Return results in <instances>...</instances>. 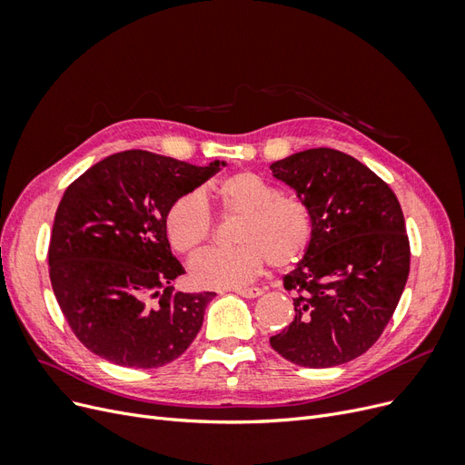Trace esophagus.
I'll list each match as a JSON object with an SVG mask.
<instances>
[{
    "instance_id": "esophagus-1",
    "label": "esophagus",
    "mask_w": 465,
    "mask_h": 465,
    "mask_svg": "<svg viewBox=\"0 0 465 465\" xmlns=\"http://www.w3.org/2000/svg\"><path fill=\"white\" fill-rule=\"evenodd\" d=\"M236 294H241L244 299H256L260 294H263V289L260 287H246V289H232Z\"/></svg>"
}]
</instances>
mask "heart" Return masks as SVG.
I'll return each instance as SVG.
<instances>
[{
	"label": "heart",
	"instance_id": "1",
	"mask_svg": "<svg viewBox=\"0 0 465 465\" xmlns=\"http://www.w3.org/2000/svg\"><path fill=\"white\" fill-rule=\"evenodd\" d=\"M221 213L238 217L232 248H211L190 263V277L198 287L229 289L254 281L265 263L275 270H291L314 238V223L308 207L292 195H283L258 173L241 171L211 186ZM164 231L180 254L202 248L213 232V217L200 193H184L168 207Z\"/></svg>",
	"mask_w": 465,
	"mask_h": 465
}]
</instances>
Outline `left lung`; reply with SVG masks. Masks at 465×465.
Wrapping results in <instances>:
<instances>
[{
    "label": "left lung",
    "mask_w": 465,
    "mask_h": 465,
    "mask_svg": "<svg viewBox=\"0 0 465 465\" xmlns=\"http://www.w3.org/2000/svg\"><path fill=\"white\" fill-rule=\"evenodd\" d=\"M314 223L311 250L283 277L294 316L270 343L308 369L337 367L378 341L410 275V238L396 193L369 166L318 147L272 166Z\"/></svg>",
    "instance_id": "8db88e82"
}]
</instances>
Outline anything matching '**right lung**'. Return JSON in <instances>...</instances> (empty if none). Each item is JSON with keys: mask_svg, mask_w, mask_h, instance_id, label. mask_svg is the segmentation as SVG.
Wrapping results in <instances>:
<instances>
[{"mask_svg": "<svg viewBox=\"0 0 465 465\" xmlns=\"http://www.w3.org/2000/svg\"><path fill=\"white\" fill-rule=\"evenodd\" d=\"M221 164L132 149L67 186L50 238V281L69 328L91 353L120 367L159 369L195 340L215 292L173 287L186 272L173 256L164 217Z\"/></svg>", "mask_w": 465, "mask_h": 465, "instance_id": "add662e5", "label": "right lung"}]
</instances>
